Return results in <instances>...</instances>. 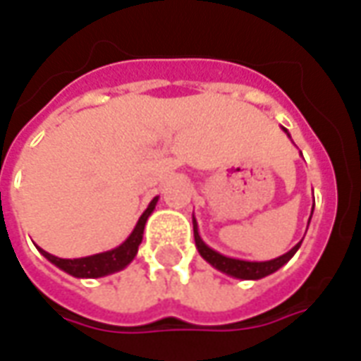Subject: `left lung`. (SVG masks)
<instances>
[{"mask_svg":"<svg viewBox=\"0 0 361 361\" xmlns=\"http://www.w3.org/2000/svg\"><path fill=\"white\" fill-rule=\"evenodd\" d=\"M284 129V133L290 137L286 127H282ZM311 214H313V209H311ZM311 220V216H310ZM307 226H310V222H307ZM193 235H195V245L197 251H199V255L212 265L216 271L224 272L228 276H234V279L240 280H259V279H265L272 272H276L280 267H284L290 261V259L294 257L295 251L300 250V245L302 242L295 243L292 250L284 253V255H280L276 259H271V261H243V259H234V257H226V255H222L219 251H214L212 247H209L207 243L203 242V238L199 235V228H197V220L193 216Z\"/></svg>","mask_w":361,"mask_h":361,"instance_id":"8db88e82","label":"left lung"}]
</instances>
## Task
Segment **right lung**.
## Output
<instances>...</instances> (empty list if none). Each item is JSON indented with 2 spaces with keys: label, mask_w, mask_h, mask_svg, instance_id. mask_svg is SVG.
<instances>
[{
  "label": "right lung",
  "mask_w": 361,
  "mask_h": 361,
  "mask_svg": "<svg viewBox=\"0 0 361 361\" xmlns=\"http://www.w3.org/2000/svg\"><path fill=\"white\" fill-rule=\"evenodd\" d=\"M157 203L158 197H154L149 203V207H147V211L141 214V219L137 220V224H135L133 232L129 234V238L121 245L114 247V250L79 259L56 257V255H51L48 251H44L42 247H38V251L50 263H54L58 269L66 271L67 274H71L75 279H100V276H108V274H114V272L123 271L133 261L137 251H139V245L142 242V232H145V224H147V220H149V216L154 211Z\"/></svg>",
  "instance_id": "obj_1"
}]
</instances>
